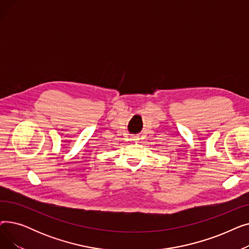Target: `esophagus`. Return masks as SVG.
Returning <instances> with one entry per match:
<instances>
[{"label":"esophagus","mask_w":249,"mask_h":249,"mask_svg":"<svg viewBox=\"0 0 249 249\" xmlns=\"http://www.w3.org/2000/svg\"><path fill=\"white\" fill-rule=\"evenodd\" d=\"M131 140H138V138H133V139H131Z\"/></svg>","instance_id":"esophagus-1"}]
</instances>
